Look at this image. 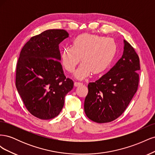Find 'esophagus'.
Here are the masks:
<instances>
[{
    "label": "esophagus",
    "mask_w": 155,
    "mask_h": 155,
    "mask_svg": "<svg viewBox=\"0 0 155 155\" xmlns=\"http://www.w3.org/2000/svg\"><path fill=\"white\" fill-rule=\"evenodd\" d=\"M83 83L81 82H77V81H75L74 82V86L75 87H78V86H80L82 85Z\"/></svg>",
    "instance_id": "34e87169"
}]
</instances>
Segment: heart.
Here are the masks:
<instances>
[{
	"label": "heart",
	"mask_w": 155,
	"mask_h": 155,
	"mask_svg": "<svg viewBox=\"0 0 155 155\" xmlns=\"http://www.w3.org/2000/svg\"><path fill=\"white\" fill-rule=\"evenodd\" d=\"M116 45L111 38L97 35L83 34L72 42V46L65 47L61 52V62L64 68L73 72L79 65L75 76L83 79L92 71L98 74L105 71L113 61L116 53Z\"/></svg>",
	"instance_id": "1"
}]
</instances>
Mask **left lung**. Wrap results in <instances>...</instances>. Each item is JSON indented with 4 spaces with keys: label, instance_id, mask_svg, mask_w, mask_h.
Wrapping results in <instances>:
<instances>
[{
    "label": "left lung",
    "instance_id": "obj_1",
    "mask_svg": "<svg viewBox=\"0 0 155 155\" xmlns=\"http://www.w3.org/2000/svg\"><path fill=\"white\" fill-rule=\"evenodd\" d=\"M124 43L123 55L114 66L88 85L84 110L88 118L95 122L107 123L118 118L138 89V55L127 41L124 40Z\"/></svg>",
    "mask_w": 155,
    "mask_h": 155
}]
</instances>
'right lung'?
Listing matches in <instances>:
<instances>
[{
	"label": "right lung",
	"mask_w": 155,
	"mask_h": 155,
	"mask_svg": "<svg viewBox=\"0 0 155 155\" xmlns=\"http://www.w3.org/2000/svg\"><path fill=\"white\" fill-rule=\"evenodd\" d=\"M69 34L64 30H48L32 37L18 59L15 85L30 113L41 120L52 119L64 106V97L74 87L60 63L59 45Z\"/></svg>",
	"instance_id": "right-lung-1"
}]
</instances>
